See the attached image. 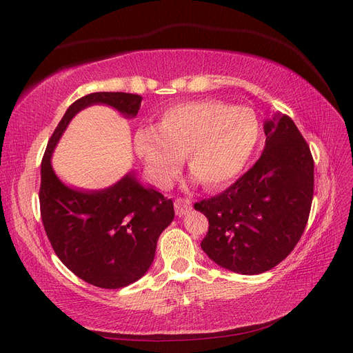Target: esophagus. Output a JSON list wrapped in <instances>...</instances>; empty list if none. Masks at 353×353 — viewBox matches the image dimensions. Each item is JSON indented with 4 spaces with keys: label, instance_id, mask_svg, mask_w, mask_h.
<instances>
[{
    "label": "esophagus",
    "instance_id": "34e87169",
    "mask_svg": "<svg viewBox=\"0 0 353 353\" xmlns=\"http://www.w3.org/2000/svg\"><path fill=\"white\" fill-rule=\"evenodd\" d=\"M191 210V201L188 199H176L175 200V212L178 216H184Z\"/></svg>",
    "mask_w": 353,
    "mask_h": 353
}]
</instances>
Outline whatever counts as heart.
Returning a JSON list of instances; mask_svg holds the SVG:
<instances>
[{"mask_svg":"<svg viewBox=\"0 0 353 353\" xmlns=\"http://www.w3.org/2000/svg\"><path fill=\"white\" fill-rule=\"evenodd\" d=\"M261 140L262 125L252 109L196 100L168 108L157 128H140L134 148L159 187L169 184L185 156L199 183L218 188L241 174Z\"/></svg>","mask_w":353,"mask_h":353,"instance_id":"b5f03b06","label":"heart"}]
</instances>
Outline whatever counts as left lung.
<instances>
[{
    "label": "left lung",
    "mask_w": 353,
    "mask_h": 353,
    "mask_svg": "<svg viewBox=\"0 0 353 353\" xmlns=\"http://www.w3.org/2000/svg\"><path fill=\"white\" fill-rule=\"evenodd\" d=\"M263 131L258 162L223 193L194 205L209 219L203 252L243 275L270 271L290 254L314 197V159L294 122L276 112Z\"/></svg>",
    "instance_id": "left-lung-1"
}]
</instances>
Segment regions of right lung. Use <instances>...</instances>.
I'll return each instance as SVG.
<instances>
[{
	"instance_id": "1",
	"label": "right lung",
	"mask_w": 353,
	"mask_h": 353,
	"mask_svg": "<svg viewBox=\"0 0 353 353\" xmlns=\"http://www.w3.org/2000/svg\"><path fill=\"white\" fill-rule=\"evenodd\" d=\"M141 95L92 92L74 101L52 132L41 163L39 205L47 237L59 259L95 287H126L148 271L159 236L172 222L170 199L137 179L134 170L112 187L83 191L61 183L51 166L52 152L73 116L105 104L135 117Z\"/></svg>"
}]
</instances>
